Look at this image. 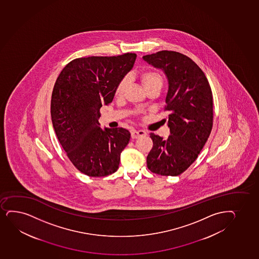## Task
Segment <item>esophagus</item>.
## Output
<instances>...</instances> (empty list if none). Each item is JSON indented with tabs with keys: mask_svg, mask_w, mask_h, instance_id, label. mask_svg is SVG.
<instances>
[{
	"mask_svg": "<svg viewBox=\"0 0 259 259\" xmlns=\"http://www.w3.org/2000/svg\"><path fill=\"white\" fill-rule=\"evenodd\" d=\"M131 137L133 139H137L141 137H145L147 136L146 131H137V130H131Z\"/></svg>",
	"mask_w": 259,
	"mask_h": 259,
	"instance_id": "1",
	"label": "esophagus"
}]
</instances>
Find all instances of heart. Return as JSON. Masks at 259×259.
Listing matches in <instances>:
<instances>
[{
    "label": "heart",
    "mask_w": 259,
    "mask_h": 259,
    "mask_svg": "<svg viewBox=\"0 0 259 259\" xmlns=\"http://www.w3.org/2000/svg\"><path fill=\"white\" fill-rule=\"evenodd\" d=\"M139 79L143 83L146 91L151 89H161L163 85V77L159 71L155 69H145L139 73ZM128 77H122L119 81L116 89H115V96L116 98H120L124 94L125 90L128 87Z\"/></svg>",
    "instance_id": "obj_1"
}]
</instances>
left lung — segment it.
I'll return each instance as SVG.
<instances>
[{"mask_svg":"<svg viewBox=\"0 0 259 259\" xmlns=\"http://www.w3.org/2000/svg\"><path fill=\"white\" fill-rule=\"evenodd\" d=\"M143 60L165 72L168 92L164 110L168 112L170 136L166 140L150 134L153 148L147 156L152 172L177 176L196 160L211 134L212 93L196 63L175 51H160Z\"/></svg>","mask_w":259,"mask_h":259,"instance_id":"obj_1","label":"left lung"}]
</instances>
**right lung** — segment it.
Here are the masks:
<instances>
[{"instance_id": "obj_1", "label": "right lung", "mask_w": 259, "mask_h": 259, "mask_svg": "<svg viewBox=\"0 0 259 259\" xmlns=\"http://www.w3.org/2000/svg\"><path fill=\"white\" fill-rule=\"evenodd\" d=\"M136 59L131 53L75 59L55 82L51 99L54 131L71 163L87 176L103 177L118 169L131 133L123 128L102 130L99 110L112 102L117 83Z\"/></svg>"}]
</instances>
